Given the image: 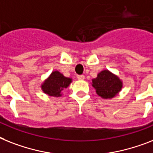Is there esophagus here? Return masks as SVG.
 I'll list each match as a JSON object with an SVG mask.
<instances>
[{
	"instance_id": "obj_1",
	"label": "esophagus",
	"mask_w": 153,
	"mask_h": 153,
	"mask_svg": "<svg viewBox=\"0 0 153 153\" xmlns=\"http://www.w3.org/2000/svg\"><path fill=\"white\" fill-rule=\"evenodd\" d=\"M77 79H84V75H77Z\"/></svg>"
}]
</instances>
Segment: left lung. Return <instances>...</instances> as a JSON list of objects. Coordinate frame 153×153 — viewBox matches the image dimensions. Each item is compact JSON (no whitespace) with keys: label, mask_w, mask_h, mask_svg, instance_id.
Listing matches in <instances>:
<instances>
[{"label":"left lung","mask_w":153,"mask_h":153,"mask_svg":"<svg viewBox=\"0 0 153 153\" xmlns=\"http://www.w3.org/2000/svg\"><path fill=\"white\" fill-rule=\"evenodd\" d=\"M92 83L97 94L103 98H113L122 88L120 79L108 70L99 73L95 79H92Z\"/></svg>","instance_id":"8db88e82"}]
</instances>
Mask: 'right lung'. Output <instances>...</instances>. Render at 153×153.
Wrapping results in <instances>:
<instances>
[{"instance_id": "obj_1", "label": "right lung", "mask_w": 153, "mask_h": 153, "mask_svg": "<svg viewBox=\"0 0 153 153\" xmlns=\"http://www.w3.org/2000/svg\"><path fill=\"white\" fill-rule=\"evenodd\" d=\"M71 79L64 76L59 72L55 71L42 85V90L50 96H60L62 91L71 83Z\"/></svg>"}]
</instances>
